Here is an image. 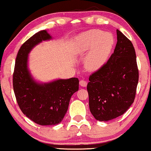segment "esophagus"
Instances as JSON below:
<instances>
[{
    "label": "esophagus",
    "mask_w": 151,
    "mask_h": 151,
    "mask_svg": "<svg viewBox=\"0 0 151 151\" xmlns=\"http://www.w3.org/2000/svg\"><path fill=\"white\" fill-rule=\"evenodd\" d=\"M79 84H80V86H86V85H87V82L85 80H80V81H79Z\"/></svg>",
    "instance_id": "obj_1"
}]
</instances>
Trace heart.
Segmentation results:
<instances>
[{
    "label": "heart",
    "mask_w": 151,
    "mask_h": 151,
    "mask_svg": "<svg viewBox=\"0 0 151 151\" xmlns=\"http://www.w3.org/2000/svg\"><path fill=\"white\" fill-rule=\"evenodd\" d=\"M114 45V38L109 32L93 29L83 32L76 39L73 52L76 56L86 55V70L94 72L99 70L108 59Z\"/></svg>",
    "instance_id": "b5f03b06"
}]
</instances>
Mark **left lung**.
I'll return each mask as SVG.
<instances>
[{
  "instance_id": "left-lung-1",
  "label": "left lung",
  "mask_w": 151,
  "mask_h": 151,
  "mask_svg": "<svg viewBox=\"0 0 151 151\" xmlns=\"http://www.w3.org/2000/svg\"><path fill=\"white\" fill-rule=\"evenodd\" d=\"M117 42L106 63L89 77L90 111L99 121L123 115L134 101L138 70L132 42L116 30Z\"/></svg>"
}]
</instances>
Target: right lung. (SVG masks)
<instances>
[{
  "label": "right lung",
  "mask_w": 151,
  "mask_h": 151,
  "mask_svg": "<svg viewBox=\"0 0 151 151\" xmlns=\"http://www.w3.org/2000/svg\"><path fill=\"white\" fill-rule=\"evenodd\" d=\"M47 30H41L20 47L15 60L13 90L20 110L41 126L56 125L67 113L71 96L79 89V79L70 78L40 83L34 79L27 67L28 55L34 47L51 40Z\"/></svg>",
  "instance_id": "1"
}]
</instances>
